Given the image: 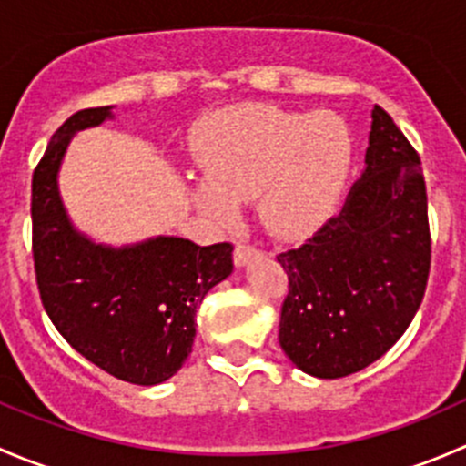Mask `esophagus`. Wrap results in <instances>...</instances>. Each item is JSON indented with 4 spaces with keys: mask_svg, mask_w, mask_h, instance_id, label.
I'll return each mask as SVG.
<instances>
[{
    "mask_svg": "<svg viewBox=\"0 0 466 466\" xmlns=\"http://www.w3.org/2000/svg\"><path fill=\"white\" fill-rule=\"evenodd\" d=\"M257 255H259V250L255 246H250V243H237V248H234V263L237 266H246Z\"/></svg>",
    "mask_w": 466,
    "mask_h": 466,
    "instance_id": "esophagus-1",
    "label": "esophagus"
}]
</instances>
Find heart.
<instances>
[{
  "instance_id": "heart-1",
  "label": "heart",
  "mask_w": 466,
  "mask_h": 466,
  "mask_svg": "<svg viewBox=\"0 0 466 466\" xmlns=\"http://www.w3.org/2000/svg\"><path fill=\"white\" fill-rule=\"evenodd\" d=\"M203 177L194 203L220 220L257 198L263 228L302 238L336 209L354 159V137L331 110L295 112L266 103L232 107L205 121L194 142Z\"/></svg>"
}]
</instances>
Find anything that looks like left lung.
<instances>
[{
    "instance_id": "1",
    "label": "left lung",
    "mask_w": 466,
    "mask_h": 466,
    "mask_svg": "<svg viewBox=\"0 0 466 466\" xmlns=\"http://www.w3.org/2000/svg\"><path fill=\"white\" fill-rule=\"evenodd\" d=\"M277 261L289 275L279 345L302 372L347 377L403 336L429 281V200L420 155L383 107L340 214Z\"/></svg>"
}]
</instances>
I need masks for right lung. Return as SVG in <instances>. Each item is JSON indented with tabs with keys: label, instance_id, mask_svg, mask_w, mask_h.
Wrapping results in <instances>:
<instances>
[{
	"label": "right lung",
	"instance_id": "1",
	"mask_svg": "<svg viewBox=\"0 0 466 466\" xmlns=\"http://www.w3.org/2000/svg\"><path fill=\"white\" fill-rule=\"evenodd\" d=\"M112 116L87 107L54 133L33 171V263L46 316L89 363L135 385L171 379L196 338L205 295L232 272V243L196 246L157 237L98 246L74 229L58 194V168L76 130Z\"/></svg>",
	"mask_w": 466,
	"mask_h": 466
}]
</instances>
